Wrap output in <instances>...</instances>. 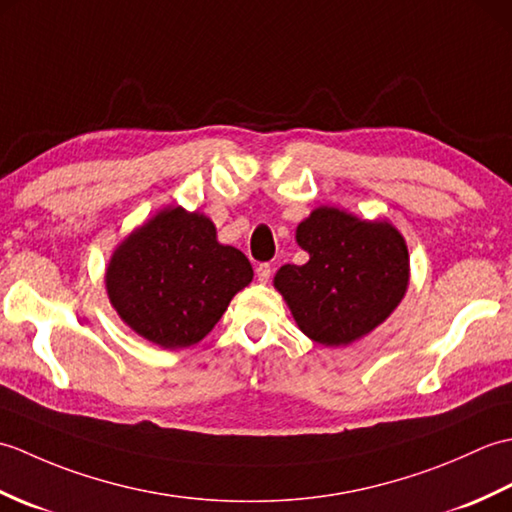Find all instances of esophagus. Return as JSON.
Here are the masks:
<instances>
[{
  "label": "esophagus",
  "mask_w": 512,
  "mask_h": 512,
  "mask_svg": "<svg viewBox=\"0 0 512 512\" xmlns=\"http://www.w3.org/2000/svg\"><path fill=\"white\" fill-rule=\"evenodd\" d=\"M255 275H257L259 281H262V284H266V281L273 277V266H270V264H259L255 268Z\"/></svg>",
  "instance_id": "esophagus-1"
}]
</instances>
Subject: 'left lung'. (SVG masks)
Wrapping results in <instances>:
<instances>
[{
    "mask_svg": "<svg viewBox=\"0 0 512 512\" xmlns=\"http://www.w3.org/2000/svg\"><path fill=\"white\" fill-rule=\"evenodd\" d=\"M297 242L310 259L303 266H281L275 286L312 341L347 345L361 339L405 295L409 253L387 222H361L321 206L299 224Z\"/></svg>",
    "mask_w": 512,
    "mask_h": 512,
    "instance_id": "1",
    "label": "left lung"
}]
</instances>
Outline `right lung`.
I'll return each instance as SVG.
<instances>
[{"label":"right lung","mask_w":512,"mask_h":512,"mask_svg":"<svg viewBox=\"0 0 512 512\" xmlns=\"http://www.w3.org/2000/svg\"><path fill=\"white\" fill-rule=\"evenodd\" d=\"M250 279L246 255L217 244L209 217L176 206L118 246L105 284L129 328L173 350L202 341Z\"/></svg>","instance_id":"1"}]
</instances>
